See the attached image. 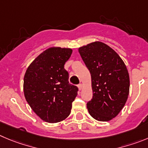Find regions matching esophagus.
<instances>
[{
	"label": "esophagus",
	"instance_id": "obj_1",
	"mask_svg": "<svg viewBox=\"0 0 148 148\" xmlns=\"http://www.w3.org/2000/svg\"><path fill=\"white\" fill-rule=\"evenodd\" d=\"M82 87H83V85H82V83L79 84V85H78V88L79 90H82Z\"/></svg>",
	"mask_w": 148,
	"mask_h": 148
}]
</instances>
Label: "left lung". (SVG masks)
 <instances>
[{"label": "left lung", "instance_id": "1", "mask_svg": "<svg viewBox=\"0 0 148 148\" xmlns=\"http://www.w3.org/2000/svg\"><path fill=\"white\" fill-rule=\"evenodd\" d=\"M78 51L91 75L93 99L87 103L88 112L99 121H111L128 99L130 80L126 66L114 49L101 41Z\"/></svg>", "mask_w": 148, "mask_h": 148}]
</instances>
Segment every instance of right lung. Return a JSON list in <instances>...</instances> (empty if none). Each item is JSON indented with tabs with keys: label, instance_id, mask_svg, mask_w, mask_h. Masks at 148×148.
<instances>
[{
	"label": "right lung",
	"instance_id": "obj_1",
	"mask_svg": "<svg viewBox=\"0 0 148 148\" xmlns=\"http://www.w3.org/2000/svg\"><path fill=\"white\" fill-rule=\"evenodd\" d=\"M72 53L70 48H48L27 67L23 90L26 101L42 121L58 123L71 112L78 88L69 83L64 65Z\"/></svg>",
	"mask_w": 148,
	"mask_h": 148
}]
</instances>
